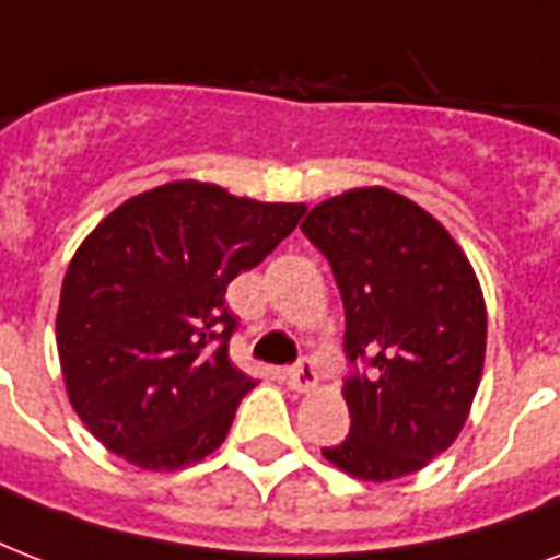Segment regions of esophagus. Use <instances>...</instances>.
<instances>
[{"instance_id": "esophagus-1", "label": "esophagus", "mask_w": 560, "mask_h": 560, "mask_svg": "<svg viewBox=\"0 0 560 560\" xmlns=\"http://www.w3.org/2000/svg\"><path fill=\"white\" fill-rule=\"evenodd\" d=\"M288 383L293 392H314L319 386V374L311 360H299L296 366L288 369Z\"/></svg>"}]
</instances>
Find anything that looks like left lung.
I'll list each match as a JSON object with an SVG mask.
<instances>
[{
	"mask_svg": "<svg viewBox=\"0 0 560 560\" xmlns=\"http://www.w3.org/2000/svg\"><path fill=\"white\" fill-rule=\"evenodd\" d=\"M346 307V354L369 374L342 386L351 433L323 456L349 477L389 482L456 442L486 363V299L468 255L404 194L351 188L307 211Z\"/></svg>",
	"mask_w": 560,
	"mask_h": 560,
	"instance_id": "obj_1",
	"label": "left lung"
}]
</instances>
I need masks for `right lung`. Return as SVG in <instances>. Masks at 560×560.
Listing matches in <instances>:
<instances>
[{"instance_id": "right-lung-1", "label": "right lung", "mask_w": 560, "mask_h": 560, "mask_svg": "<svg viewBox=\"0 0 560 560\" xmlns=\"http://www.w3.org/2000/svg\"><path fill=\"white\" fill-rule=\"evenodd\" d=\"M305 202L177 179L113 209L69 261L57 307L66 395L107 451L179 470L226 439L255 383L229 360V281L296 229Z\"/></svg>"}]
</instances>
